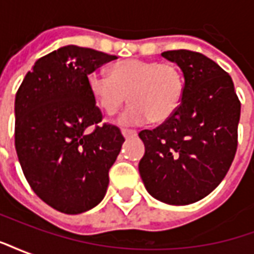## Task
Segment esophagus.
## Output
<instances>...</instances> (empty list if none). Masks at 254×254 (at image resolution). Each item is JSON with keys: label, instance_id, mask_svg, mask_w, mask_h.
Instances as JSON below:
<instances>
[{"label": "esophagus", "instance_id": "obj_1", "mask_svg": "<svg viewBox=\"0 0 254 254\" xmlns=\"http://www.w3.org/2000/svg\"><path fill=\"white\" fill-rule=\"evenodd\" d=\"M121 133H122V136H124L125 138L134 137V136L137 134V132H136V130H130V129H122Z\"/></svg>", "mask_w": 254, "mask_h": 254}]
</instances>
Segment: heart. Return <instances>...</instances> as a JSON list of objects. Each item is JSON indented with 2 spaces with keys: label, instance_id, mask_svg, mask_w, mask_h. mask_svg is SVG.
I'll list each match as a JSON object with an SVG mask.
<instances>
[{
  "label": "heart",
  "instance_id": "obj_1",
  "mask_svg": "<svg viewBox=\"0 0 254 254\" xmlns=\"http://www.w3.org/2000/svg\"><path fill=\"white\" fill-rule=\"evenodd\" d=\"M87 87L96 107L107 117L114 116L127 96L130 105L118 118V124L130 127L151 118L163 122L174 116L184 98L185 80L173 64L130 58L111 65L109 77L91 72Z\"/></svg>",
  "mask_w": 254,
  "mask_h": 254
}]
</instances>
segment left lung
<instances>
[{"mask_svg": "<svg viewBox=\"0 0 254 254\" xmlns=\"http://www.w3.org/2000/svg\"><path fill=\"white\" fill-rule=\"evenodd\" d=\"M162 57L180 66L185 92L174 116L138 133L145 147L138 171L154 198L188 205L208 196L227 174L241 103L231 77L204 54L170 50Z\"/></svg>", "mask_w": 254, "mask_h": 254, "instance_id": "1", "label": "left lung"}]
</instances>
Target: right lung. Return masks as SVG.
<instances>
[{"mask_svg":"<svg viewBox=\"0 0 254 254\" xmlns=\"http://www.w3.org/2000/svg\"><path fill=\"white\" fill-rule=\"evenodd\" d=\"M117 56L74 45L39 58L14 99V145L36 196L60 212L96 207L109 187V170L125 138L102 113L87 76Z\"/></svg>","mask_w":254,"mask_h":254,"instance_id":"add662e5","label":"right lung"}]
</instances>
